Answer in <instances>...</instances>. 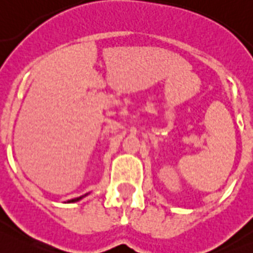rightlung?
<instances>
[{"label": "right lung", "mask_w": 253, "mask_h": 253, "mask_svg": "<svg viewBox=\"0 0 253 253\" xmlns=\"http://www.w3.org/2000/svg\"><path fill=\"white\" fill-rule=\"evenodd\" d=\"M85 195H83V197H79V198H75V199H71V200H68V202H70V203H74V202H77V200H80V199H83V198H84Z\"/></svg>", "instance_id": "right-lung-1"}]
</instances>
